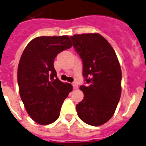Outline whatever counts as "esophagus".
Here are the masks:
<instances>
[{
    "mask_svg": "<svg viewBox=\"0 0 146 146\" xmlns=\"http://www.w3.org/2000/svg\"><path fill=\"white\" fill-rule=\"evenodd\" d=\"M72 84H73V87L74 89H77V88H79V85H78V84L76 82H73Z\"/></svg>",
    "mask_w": 146,
    "mask_h": 146,
    "instance_id": "1",
    "label": "esophagus"
}]
</instances>
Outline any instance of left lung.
<instances>
[{"label": "left lung", "mask_w": 146, "mask_h": 146, "mask_svg": "<svg viewBox=\"0 0 146 146\" xmlns=\"http://www.w3.org/2000/svg\"><path fill=\"white\" fill-rule=\"evenodd\" d=\"M83 63V76L88 85H81L84 99L76 105L79 118L100 126L113 117L121 96L122 71L114 50L98 33L70 36Z\"/></svg>", "instance_id": "8db88e82"}]
</instances>
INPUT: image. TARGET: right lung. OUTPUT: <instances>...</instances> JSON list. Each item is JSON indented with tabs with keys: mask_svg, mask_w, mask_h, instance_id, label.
<instances>
[{
	"mask_svg": "<svg viewBox=\"0 0 146 146\" xmlns=\"http://www.w3.org/2000/svg\"><path fill=\"white\" fill-rule=\"evenodd\" d=\"M73 46L67 35L41 36L24 49L18 67L19 93L26 111L35 122L48 125L58 118L64 100L73 86L57 77L56 56Z\"/></svg>",
	"mask_w": 146,
	"mask_h": 146,
	"instance_id": "obj_1",
	"label": "right lung"
}]
</instances>
